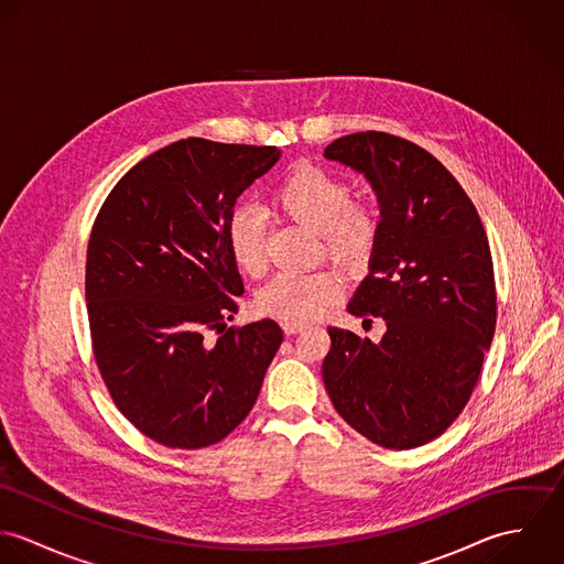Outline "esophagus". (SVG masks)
I'll return each mask as SVG.
<instances>
[{"mask_svg":"<svg viewBox=\"0 0 564 564\" xmlns=\"http://www.w3.org/2000/svg\"><path fill=\"white\" fill-rule=\"evenodd\" d=\"M304 325L302 323H282V329H284V334L286 336H291V334H295V332H300Z\"/></svg>","mask_w":564,"mask_h":564,"instance_id":"34e87169","label":"esophagus"}]
</instances>
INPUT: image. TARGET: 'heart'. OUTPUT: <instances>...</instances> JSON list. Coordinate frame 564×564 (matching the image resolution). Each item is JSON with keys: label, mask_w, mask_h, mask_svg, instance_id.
Returning <instances> with one entry per match:
<instances>
[{"label": "heart", "mask_w": 564, "mask_h": 564, "mask_svg": "<svg viewBox=\"0 0 564 564\" xmlns=\"http://www.w3.org/2000/svg\"><path fill=\"white\" fill-rule=\"evenodd\" d=\"M349 186L313 164L293 166L271 193V206L322 235L325 253L349 267H365L378 245L380 219L365 204L349 199ZM226 241L239 269L251 278L267 271L264 228L256 213L241 208L226 226ZM345 293V278L334 269L280 273L256 297L262 315L280 322L306 323L322 317Z\"/></svg>", "instance_id": "heart-1"}]
</instances>
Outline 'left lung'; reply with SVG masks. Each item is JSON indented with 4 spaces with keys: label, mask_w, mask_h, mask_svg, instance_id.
<instances>
[{
    "label": "left lung",
    "mask_w": 564,
    "mask_h": 564,
    "mask_svg": "<svg viewBox=\"0 0 564 564\" xmlns=\"http://www.w3.org/2000/svg\"><path fill=\"white\" fill-rule=\"evenodd\" d=\"M325 159L365 173L378 193L371 271L347 311L387 322L380 343L327 327L325 391L365 438L412 449L458 419L482 373L497 322L482 219L458 180L402 137L347 134Z\"/></svg>",
    "instance_id": "1"
}]
</instances>
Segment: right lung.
Masks as SVG:
<instances>
[{"instance_id": "obj_1", "label": "right lung", "mask_w": 564, "mask_h": 564, "mask_svg": "<svg viewBox=\"0 0 564 564\" xmlns=\"http://www.w3.org/2000/svg\"><path fill=\"white\" fill-rule=\"evenodd\" d=\"M282 152L182 139L134 164L101 204L86 249L93 356L119 412L148 438L202 449L253 408L284 334L230 325L242 280L226 226Z\"/></svg>"}]
</instances>
